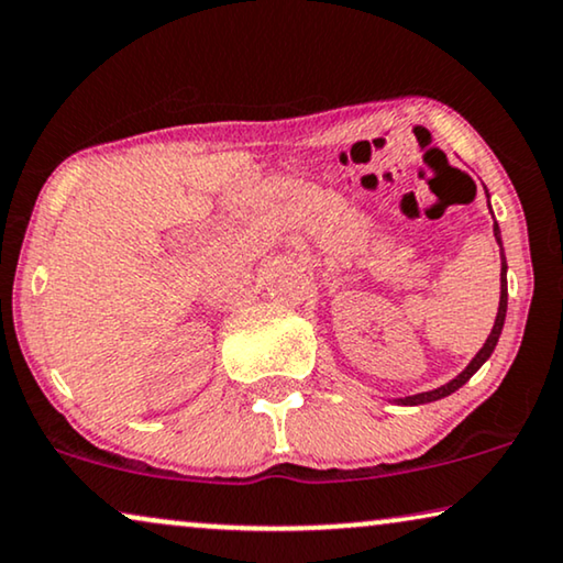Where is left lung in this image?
<instances>
[{
	"instance_id": "8db88e82",
	"label": "left lung",
	"mask_w": 563,
	"mask_h": 563,
	"mask_svg": "<svg viewBox=\"0 0 563 563\" xmlns=\"http://www.w3.org/2000/svg\"><path fill=\"white\" fill-rule=\"evenodd\" d=\"M494 239H497V244L501 246V236H499V227L497 221H494ZM501 254V288H499V311H497V319H494V327L489 336H486L484 347L476 352V357L471 360V363L466 365V371L459 373L451 384L440 386V388H432V391H424V394H415V396H404V399H396L399 404H404V407H417V404H430V401H438L443 399V396H451L453 391H459V388L466 384V380L474 376V373L482 368V365L489 360V355L494 352V347H497L499 342V334H501V327H505V317H507V260H505V250L499 252Z\"/></svg>"
}]
</instances>
